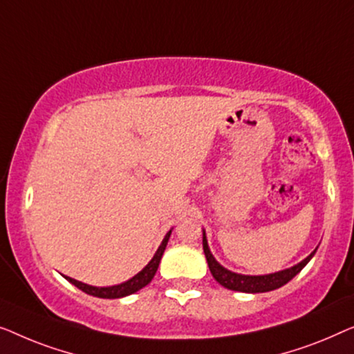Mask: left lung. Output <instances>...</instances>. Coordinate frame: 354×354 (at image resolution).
I'll return each mask as SVG.
<instances>
[{"mask_svg":"<svg viewBox=\"0 0 354 354\" xmlns=\"http://www.w3.org/2000/svg\"><path fill=\"white\" fill-rule=\"evenodd\" d=\"M203 253H205L208 268H210L212 276L215 277V281L218 283H221L223 287L229 288V290H236V292H245V293H261V292H271L276 290V288L286 286L288 281H292L298 272H300L303 268L308 265V261L315 257L316 250L308 255L305 260L298 263V265L288 268V270L283 271H277L272 272V274H265V276H245V274H237V272H232L223 268L220 263L215 260V257L212 255L210 248H208V242H207V236L205 231H203Z\"/></svg>","mask_w":354,"mask_h":354,"instance_id":"1","label":"left lung"}]
</instances>
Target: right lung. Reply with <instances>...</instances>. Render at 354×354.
I'll list each match as a JSON object with an SVG mask.
<instances>
[{
    "mask_svg": "<svg viewBox=\"0 0 354 354\" xmlns=\"http://www.w3.org/2000/svg\"><path fill=\"white\" fill-rule=\"evenodd\" d=\"M170 234H171V231L167 232L165 239L162 241L160 247H158V250L156 252V255H153L152 260L149 261L147 265L144 266L136 276H133L127 282L118 283V286H112V287H93V286H88V283L75 281V279H72V277L66 276V279L68 282H72L73 286L78 287L80 290H83L84 293H88V295H93V297H97V298H122V297L131 295V293L141 290L142 287H146L147 283L152 281L153 276H156L158 263H160L163 252H165L168 239H170Z\"/></svg>",
    "mask_w": 354,
    "mask_h": 354,
    "instance_id": "right-lung-1",
    "label": "right lung"
}]
</instances>
